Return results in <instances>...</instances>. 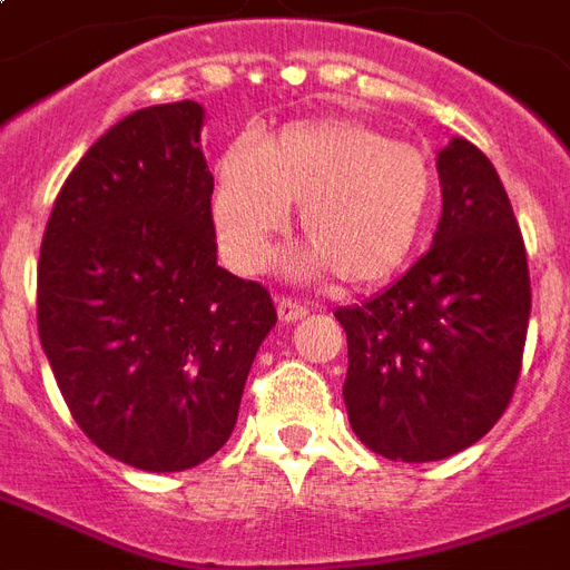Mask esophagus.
Here are the masks:
<instances>
[{
  "label": "esophagus",
  "mask_w": 570,
  "mask_h": 570,
  "mask_svg": "<svg viewBox=\"0 0 570 570\" xmlns=\"http://www.w3.org/2000/svg\"><path fill=\"white\" fill-rule=\"evenodd\" d=\"M304 314H307V307H304L302 302H293V298H277V316H281V323H298Z\"/></svg>",
  "instance_id": "esophagus-1"
}]
</instances>
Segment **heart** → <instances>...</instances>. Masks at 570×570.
Returning <instances> with one entry per match:
<instances>
[{
  "label": "heart",
  "instance_id": "obj_1",
  "mask_svg": "<svg viewBox=\"0 0 570 570\" xmlns=\"http://www.w3.org/2000/svg\"><path fill=\"white\" fill-rule=\"evenodd\" d=\"M436 199L421 149L358 119L295 121L266 140L229 146L217 160L212 224L220 254L242 275L272 259L289 208L314 247L304 268L346 286H376L406 266Z\"/></svg>",
  "mask_w": 570,
  "mask_h": 570
}]
</instances>
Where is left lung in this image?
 I'll return each mask as SVG.
<instances>
[{
    "mask_svg": "<svg viewBox=\"0 0 570 570\" xmlns=\"http://www.w3.org/2000/svg\"><path fill=\"white\" fill-rule=\"evenodd\" d=\"M436 167L442 217L428 254L385 293L334 314L355 436L403 463L451 458L502 419L532 311L527 245L488 155L458 137Z\"/></svg>",
    "mask_w": 570,
    "mask_h": 570,
    "instance_id": "left-lung-1",
    "label": "left lung"
}]
</instances>
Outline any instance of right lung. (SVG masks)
Masks as SVG:
<instances>
[{"mask_svg": "<svg viewBox=\"0 0 570 570\" xmlns=\"http://www.w3.org/2000/svg\"><path fill=\"white\" fill-rule=\"evenodd\" d=\"M203 107L112 125L65 179L38 259V334L89 440L146 472H181L236 428L277 311L217 266Z\"/></svg>", "mask_w": 570, "mask_h": 570, "instance_id": "right-lung-1", "label": "right lung"}]
</instances>
